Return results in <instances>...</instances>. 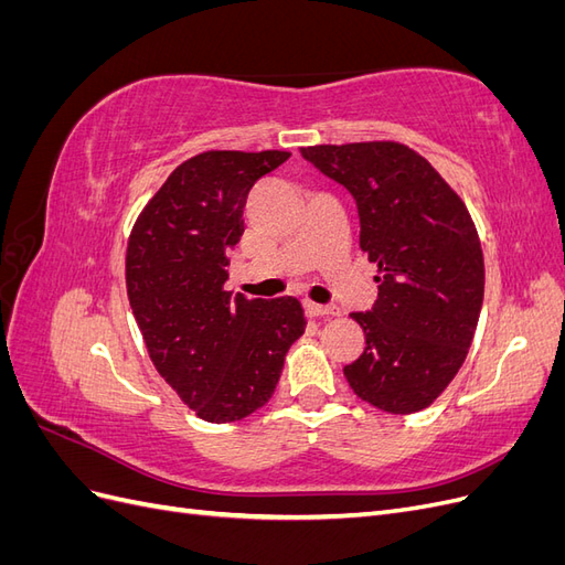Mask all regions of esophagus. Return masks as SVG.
I'll list each match as a JSON object with an SVG mask.
<instances>
[{
	"label": "esophagus",
	"mask_w": 565,
	"mask_h": 565,
	"mask_svg": "<svg viewBox=\"0 0 565 565\" xmlns=\"http://www.w3.org/2000/svg\"><path fill=\"white\" fill-rule=\"evenodd\" d=\"M303 309L309 316H337L339 309L332 303H316V301H303Z\"/></svg>",
	"instance_id": "esophagus-1"
}]
</instances>
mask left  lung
Masks as SVG:
<instances>
[{"label":"left lung","instance_id":"obj_1","mask_svg":"<svg viewBox=\"0 0 565 565\" xmlns=\"http://www.w3.org/2000/svg\"><path fill=\"white\" fill-rule=\"evenodd\" d=\"M353 195L361 249L380 266L377 301L351 318L365 349L344 367L370 405L409 415L461 367L483 303V252L465 202L419 152L396 141L301 148Z\"/></svg>","mask_w":565,"mask_h":565}]
</instances>
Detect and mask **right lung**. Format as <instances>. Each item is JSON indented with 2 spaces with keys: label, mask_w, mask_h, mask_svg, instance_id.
<instances>
[{
  "label": "right lung",
  "mask_w": 565,
  "mask_h": 565,
  "mask_svg": "<svg viewBox=\"0 0 565 565\" xmlns=\"http://www.w3.org/2000/svg\"><path fill=\"white\" fill-rule=\"evenodd\" d=\"M287 150H207L179 164L127 245V295L150 361L204 422L252 415L276 391L306 318L292 297L226 292L252 185Z\"/></svg>",
  "instance_id": "obj_1"
}]
</instances>
